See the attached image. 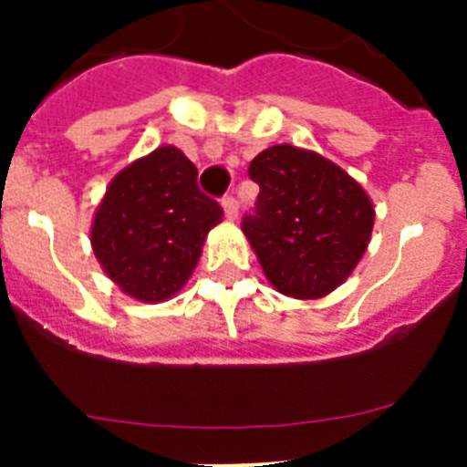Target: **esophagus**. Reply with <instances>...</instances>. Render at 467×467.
Listing matches in <instances>:
<instances>
[{"label":"esophagus","instance_id":"obj_1","mask_svg":"<svg viewBox=\"0 0 467 467\" xmlns=\"http://www.w3.org/2000/svg\"><path fill=\"white\" fill-rule=\"evenodd\" d=\"M222 208H224V214L229 220H236L238 217V201L236 196H224L222 198Z\"/></svg>","mask_w":467,"mask_h":467}]
</instances>
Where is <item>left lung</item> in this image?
Returning <instances> with one entry per match:
<instances>
[{
    "instance_id": "left-lung-1",
    "label": "left lung",
    "mask_w": 467,
    "mask_h": 467,
    "mask_svg": "<svg viewBox=\"0 0 467 467\" xmlns=\"http://www.w3.org/2000/svg\"><path fill=\"white\" fill-rule=\"evenodd\" d=\"M247 175L259 196L241 229L269 283L295 299L339 287L372 236L374 208L365 189L332 161L290 144L254 156Z\"/></svg>"
}]
</instances>
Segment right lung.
I'll list each match as a JSON object with an SVG mask.
<instances>
[{
    "label": "right lung",
    "instance_id": "obj_1",
    "mask_svg": "<svg viewBox=\"0 0 467 467\" xmlns=\"http://www.w3.org/2000/svg\"><path fill=\"white\" fill-rule=\"evenodd\" d=\"M224 210L198 189V171L175 147L123 168L95 213L90 243L126 295L163 301L189 280Z\"/></svg>",
    "mask_w": 467,
    "mask_h": 467
}]
</instances>
